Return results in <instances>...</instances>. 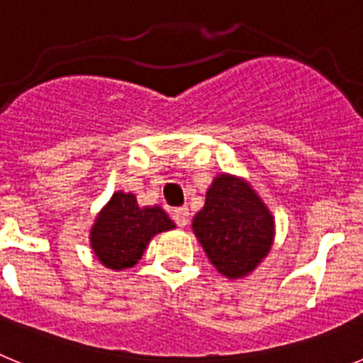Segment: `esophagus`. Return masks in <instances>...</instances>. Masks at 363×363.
I'll return each mask as SVG.
<instances>
[{
	"label": "esophagus",
	"mask_w": 363,
	"mask_h": 363,
	"mask_svg": "<svg viewBox=\"0 0 363 363\" xmlns=\"http://www.w3.org/2000/svg\"><path fill=\"white\" fill-rule=\"evenodd\" d=\"M172 220H174L179 227L187 225V223H189V209H187V207H179V209L172 211Z\"/></svg>",
	"instance_id": "1"
}]
</instances>
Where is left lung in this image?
Listing matches in <instances>:
<instances>
[{"mask_svg": "<svg viewBox=\"0 0 363 363\" xmlns=\"http://www.w3.org/2000/svg\"><path fill=\"white\" fill-rule=\"evenodd\" d=\"M192 230L216 271L236 280L255 271L271 251L274 218L245 179L220 174L192 220Z\"/></svg>", "mask_w": 363, "mask_h": 363, "instance_id": "8db88e82", "label": "left lung"}]
</instances>
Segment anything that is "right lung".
<instances>
[{
	"label": "right lung",
	"mask_w": 363,
	"mask_h": 363,
	"mask_svg": "<svg viewBox=\"0 0 363 363\" xmlns=\"http://www.w3.org/2000/svg\"><path fill=\"white\" fill-rule=\"evenodd\" d=\"M174 227L162 207H140L134 194L120 191L99 211L91 229V247L105 267L121 271L138 264L154 234Z\"/></svg>",
	"instance_id": "obj_1"
}]
</instances>
